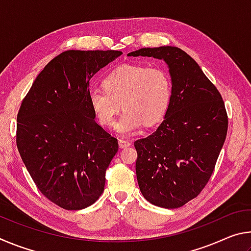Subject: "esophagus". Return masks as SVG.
Segmentation results:
<instances>
[{"label":"esophagus","instance_id":"34e87169","mask_svg":"<svg viewBox=\"0 0 251 251\" xmlns=\"http://www.w3.org/2000/svg\"><path fill=\"white\" fill-rule=\"evenodd\" d=\"M118 145L121 148H126L130 146V142L127 141V139H118Z\"/></svg>","mask_w":251,"mask_h":251}]
</instances>
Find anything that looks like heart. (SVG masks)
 <instances>
[{"mask_svg":"<svg viewBox=\"0 0 251 251\" xmlns=\"http://www.w3.org/2000/svg\"><path fill=\"white\" fill-rule=\"evenodd\" d=\"M173 95V80L163 66L124 65L105 78V88L94 87L88 100L101 125L110 126L122 108L115 128L133 134L143 124L152 126L166 115Z\"/></svg>","mask_w":251,"mask_h":251,"instance_id":"1","label":"heart"}]
</instances>
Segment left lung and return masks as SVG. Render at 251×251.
<instances>
[{"label": "left lung", "mask_w": 251, "mask_h": 251, "mask_svg": "<svg viewBox=\"0 0 251 251\" xmlns=\"http://www.w3.org/2000/svg\"><path fill=\"white\" fill-rule=\"evenodd\" d=\"M128 56L164 59L173 95L164 121L137 139L136 176L152 205L178 208L196 198L210 179L228 129V116L217 87L184 50L174 46L141 49Z\"/></svg>", "instance_id": "obj_1"}]
</instances>
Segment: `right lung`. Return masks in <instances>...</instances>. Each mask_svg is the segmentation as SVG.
I'll use <instances>...</instances> for the list:
<instances>
[{
  "instance_id": "right-lung-1",
  "label": "right lung",
  "mask_w": 251,
  "mask_h": 251,
  "mask_svg": "<svg viewBox=\"0 0 251 251\" xmlns=\"http://www.w3.org/2000/svg\"><path fill=\"white\" fill-rule=\"evenodd\" d=\"M121 50H70L37 75L18 113L16 146L44 196L66 210L84 209L104 192L117 138L99 125L90 79Z\"/></svg>"
}]
</instances>
